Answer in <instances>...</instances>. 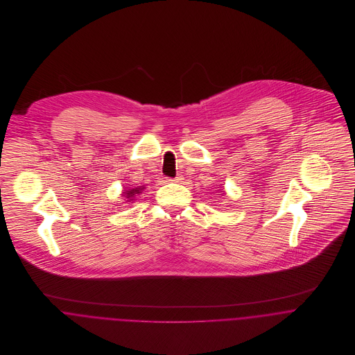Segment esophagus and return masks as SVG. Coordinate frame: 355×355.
<instances>
[{
  "label": "esophagus",
  "mask_w": 355,
  "mask_h": 355,
  "mask_svg": "<svg viewBox=\"0 0 355 355\" xmlns=\"http://www.w3.org/2000/svg\"><path fill=\"white\" fill-rule=\"evenodd\" d=\"M169 182H175V183H180L182 180H183V176L182 175H178L176 178H173V179H168Z\"/></svg>",
  "instance_id": "34e87169"
}]
</instances>
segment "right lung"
<instances>
[{"label": "right lung", "mask_w": 355, "mask_h": 355, "mask_svg": "<svg viewBox=\"0 0 355 355\" xmlns=\"http://www.w3.org/2000/svg\"><path fill=\"white\" fill-rule=\"evenodd\" d=\"M145 187H137V189H128V190H124V196L128 201H134V198L142 193Z\"/></svg>", "instance_id": "obj_1"}]
</instances>
